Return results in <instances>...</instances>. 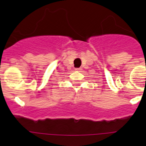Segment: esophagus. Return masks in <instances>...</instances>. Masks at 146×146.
<instances>
[{"instance_id": "esophagus-1", "label": "esophagus", "mask_w": 146, "mask_h": 146, "mask_svg": "<svg viewBox=\"0 0 146 146\" xmlns=\"http://www.w3.org/2000/svg\"><path fill=\"white\" fill-rule=\"evenodd\" d=\"M75 70H77V71H80V70H81V68H76Z\"/></svg>"}]
</instances>
